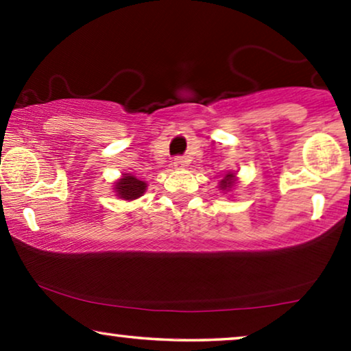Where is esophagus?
I'll list each match as a JSON object with an SVG mask.
<instances>
[{"label": "esophagus", "mask_w": 351, "mask_h": 351, "mask_svg": "<svg viewBox=\"0 0 351 351\" xmlns=\"http://www.w3.org/2000/svg\"><path fill=\"white\" fill-rule=\"evenodd\" d=\"M174 166L176 167H184L185 166V158L184 156H176L174 158Z\"/></svg>", "instance_id": "1"}]
</instances>
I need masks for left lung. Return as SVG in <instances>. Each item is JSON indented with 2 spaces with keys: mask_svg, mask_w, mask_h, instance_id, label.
<instances>
[{
  "mask_svg": "<svg viewBox=\"0 0 351 351\" xmlns=\"http://www.w3.org/2000/svg\"><path fill=\"white\" fill-rule=\"evenodd\" d=\"M233 180H234V174L228 172V174L222 179V182H220V190H230V189H232Z\"/></svg>",
  "mask_w": 351,
  "mask_h": 351,
  "instance_id": "left-lung-1",
  "label": "left lung"
}]
</instances>
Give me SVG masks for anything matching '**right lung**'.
<instances>
[{
    "label": "right lung",
    "mask_w": 351,
    "mask_h": 351,
    "mask_svg": "<svg viewBox=\"0 0 351 351\" xmlns=\"http://www.w3.org/2000/svg\"><path fill=\"white\" fill-rule=\"evenodd\" d=\"M147 189L145 182L136 179L134 176L124 174L123 179H119L117 184L118 196H121L123 199H136L138 196L143 195V191Z\"/></svg>",
    "instance_id": "1"
}]
</instances>
